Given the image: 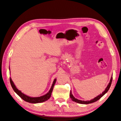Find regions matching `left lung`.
Wrapping results in <instances>:
<instances>
[{
	"mask_svg": "<svg viewBox=\"0 0 121 121\" xmlns=\"http://www.w3.org/2000/svg\"><path fill=\"white\" fill-rule=\"evenodd\" d=\"M112 76L111 78V79L110 81V82L109 83V84L108 85L107 87H106V89L105 90V91H104V92H103L102 93H101V95H98V96H96V98H94L93 99L90 100V101H81V100H79L75 98L74 96H73V95H72V92H71V90L70 91V98L71 99L72 101L73 102H76L78 103H79V104H90V103H94L95 102L97 101H98V100L101 99L102 97L107 92V91H108V90L109 89V88L111 86V83H112Z\"/></svg>",
	"mask_w": 121,
	"mask_h": 121,
	"instance_id": "obj_1",
	"label": "left lung"
}]
</instances>
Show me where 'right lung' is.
I'll return each instance as SVG.
<instances>
[{"label": "right lung", "mask_w": 121, "mask_h": 121, "mask_svg": "<svg viewBox=\"0 0 121 121\" xmlns=\"http://www.w3.org/2000/svg\"><path fill=\"white\" fill-rule=\"evenodd\" d=\"M56 81V79H55L54 80L53 83V84L52 85V87L51 88L50 90H49V92L47 93L46 95H44L43 96H40V97L32 98V97H30V96H28L27 95H25V94L22 93L21 91H19L16 87V86H15V85L13 83V81H12L11 78H10V81L11 86H12V88L13 89L15 92L23 100H24V101H25L26 102H27L30 103H34V104H35V103H42L43 102H45L46 101H47L48 99H49V98L51 97V93H52V92L53 91V89L54 85L55 84Z\"/></svg>", "instance_id": "obj_1"}]
</instances>
